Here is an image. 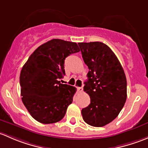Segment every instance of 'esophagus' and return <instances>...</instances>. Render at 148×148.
Masks as SVG:
<instances>
[{"label": "esophagus", "instance_id": "obj_1", "mask_svg": "<svg viewBox=\"0 0 148 148\" xmlns=\"http://www.w3.org/2000/svg\"><path fill=\"white\" fill-rule=\"evenodd\" d=\"M77 90L79 92H82L83 91V88L82 87H79V88H77Z\"/></svg>", "mask_w": 148, "mask_h": 148}]
</instances>
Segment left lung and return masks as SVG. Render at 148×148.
<instances>
[{"label": "left lung", "mask_w": 148, "mask_h": 148, "mask_svg": "<svg viewBox=\"0 0 148 148\" xmlns=\"http://www.w3.org/2000/svg\"><path fill=\"white\" fill-rule=\"evenodd\" d=\"M89 68L83 88L90 103L82 109L83 120L93 127H103L117 118L127 98V80L118 58L101 42H79Z\"/></svg>", "instance_id": "obj_1"}]
</instances>
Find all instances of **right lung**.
<instances>
[{
    "label": "right lung",
    "mask_w": 148,
    "mask_h": 148,
    "mask_svg": "<svg viewBox=\"0 0 148 148\" xmlns=\"http://www.w3.org/2000/svg\"><path fill=\"white\" fill-rule=\"evenodd\" d=\"M80 51L76 42L53 39L40 45L29 57L20 75L22 101L39 123L60 121L73 102L76 88L62 84L65 58Z\"/></svg>",
    "instance_id": "right-lung-1"
}]
</instances>
